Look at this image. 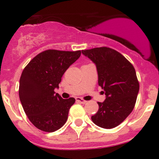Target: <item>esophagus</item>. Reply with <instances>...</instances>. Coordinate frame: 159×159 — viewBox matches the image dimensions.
<instances>
[{"label":"esophagus","mask_w":159,"mask_h":159,"mask_svg":"<svg viewBox=\"0 0 159 159\" xmlns=\"http://www.w3.org/2000/svg\"><path fill=\"white\" fill-rule=\"evenodd\" d=\"M76 101H77L78 102L81 103V104H86V103L87 102V101H85V100H84L83 98H80V97L76 98Z\"/></svg>","instance_id":"esophagus-1"}]
</instances>
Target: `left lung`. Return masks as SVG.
<instances>
[{
  "mask_svg": "<svg viewBox=\"0 0 159 159\" xmlns=\"http://www.w3.org/2000/svg\"><path fill=\"white\" fill-rule=\"evenodd\" d=\"M82 54L96 66L98 85L106 98L98 102L93 122L104 129H113L126 119L134 109L139 92L135 69L126 58L107 47L83 50Z\"/></svg>",
  "mask_w": 159,
  "mask_h": 159,
  "instance_id": "left-lung-1",
  "label": "left lung"
}]
</instances>
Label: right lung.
Segmentation results:
<instances>
[{
	"label": "right lung",
	"instance_id": "right-lung-1",
	"mask_svg": "<svg viewBox=\"0 0 159 159\" xmlns=\"http://www.w3.org/2000/svg\"><path fill=\"white\" fill-rule=\"evenodd\" d=\"M81 54V51L49 49L34 57L24 69L19 81V98L27 117L37 129L53 132L66 122L75 99H63L54 89L59 88L63 75Z\"/></svg>",
	"mask_w": 159,
	"mask_h": 159
}]
</instances>
